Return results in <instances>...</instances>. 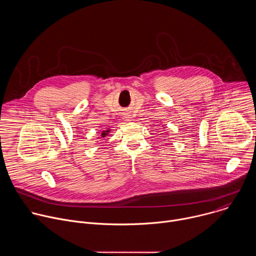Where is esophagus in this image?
<instances>
[{
  "instance_id": "esophagus-1",
  "label": "esophagus",
  "mask_w": 256,
  "mask_h": 256,
  "mask_svg": "<svg viewBox=\"0 0 256 256\" xmlns=\"http://www.w3.org/2000/svg\"><path fill=\"white\" fill-rule=\"evenodd\" d=\"M126 120H130V116H126Z\"/></svg>"
}]
</instances>
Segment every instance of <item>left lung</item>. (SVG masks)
Instances as JSON below:
<instances>
[{
  "instance_id": "8db88e82",
  "label": "left lung",
  "mask_w": 256,
  "mask_h": 256,
  "mask_svg": "<svg viewBox=\"0 0 256 256\" xmlns=\"http://www.w3.org/2000/svg\"><path fill=\"white\" fill-rule=\"evenodd\" d=\"M163 128H164V126H163Z\"/></svg>"
}]
</instances>
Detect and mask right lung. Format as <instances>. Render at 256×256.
Listing matches in <instances>:
<instances>
[{"label": "right lung", "instance_id": "1", "mask_svg": "<svg viewBox=\"0 0 256 256\" xmlns=\"http://www.w3.org/2000/svg\"><path fill=\"white\" fill-rule=\"evenodd\" d=\"M110 128H106V130H101V132H99L100 134H99V136L97 138L99 140H101L100 138H105L106 136H107V134H109V132H110ZM96 142H98V140H96Z\"/></svg>", "mask_w": 256, "mask_h": 256}]
</instances>
